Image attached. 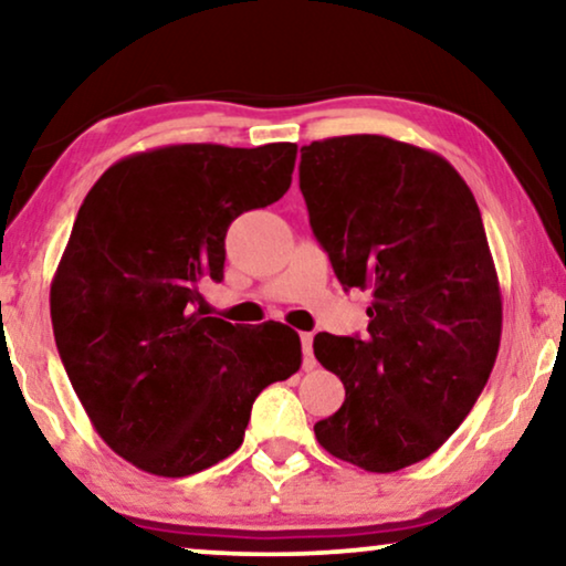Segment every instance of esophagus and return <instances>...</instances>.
<instances>
[{
  "label": "esophagus",
  "mask_w": 566,
  "mask_h": 566,
  "mask_svg": "<svg viewBox=\"0 0 566 566\" xmlns=\"http://www.w3.org/2000/svg\"><path fill=\"white\" fill-rule=\"evenodd\" d=\"M314 335L312 332H301V350H304V368L312 370L316 368V360H314Z\"/></svg>",
  "instance_id": "1"
}]
</instances>
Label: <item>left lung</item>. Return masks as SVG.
Returning a JSON list of instances; mask_svg holds the SVG:
<instances>
[{"mask_svg": "<svg viewBox=\"0 0 566 566\" xmlns=\"http://www.w3.org/2000/svg\"><path fill=\"white\" fill-rule=\"evenodd\" d=\"M298 180L339 283L374 296L366 337H314L345 384L314 436L374 474L412 467L453 436L497 360L502 293L482 213L451 161L389 136L312 142Z\"/></svg>", "mask_w": 566, "mask_h": 566, "instance_id": "left-lung-1", "label": "left lung"}]
</instances>
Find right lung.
<instances>
[{
	"label": "right lung",
	"mask_w": 566,
	"mask_h": 566,
	"mask_svg": "<svg viewBox=\"0 0 566 566\" xmlns=\"http://www.w3.org/2000/svg\"><path fill=\"white\" fill-rule=\"evenodd\" d=\"M296 144H172L107 167L51 281L53 337L97 436L154 476L237 451L258 394L301 368L281 322L247 329L196 312L223 277L229 223L291 188Z\"/></svg>",
	"instance_id": "add662e5"
}]
</instances>
